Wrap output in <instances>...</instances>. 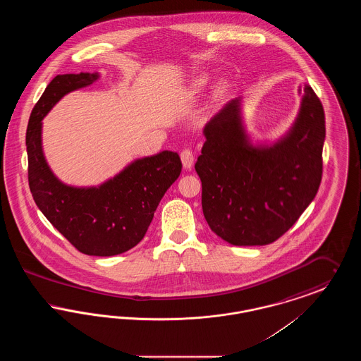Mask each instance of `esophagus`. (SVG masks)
Listing matches in <instances>:
<instances>
[{
	"mask_svg": "<svg viewBox=\"0 0 361 361\" xmlns=\"http://www.w3.org/2000/svg\"><path fill=\"white\" fill-rule=\"evenodd\" d=\"M180 157H181V161H183V166H184L185 169H190L192 165H193V159H195L193 152H192L189 147H185V149L181 150Z\"/></svg>",
	"mask_w": 361,
	"mask_h": 361,
	"instance_id": "obj_1",
	"label": "esophagus"
}]
</instances>
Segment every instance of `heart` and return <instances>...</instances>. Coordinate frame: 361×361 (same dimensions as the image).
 <instances>
[{
    "label": "heart",
    "mask_w": 361,
    "mask_h": 361,
    "mask_svg": "<svg viewBox=\"0 0 361 361\" xmlns=\"http://www.w3.org/2000/svg\"><path fill=\"white\" fill-rule=\"evenodd\" d=\"M206 80L204 78H200V80H197V82H196V87H202V86L206 85Z\"/></svg>",
    "instance_id": "1"
}]
</instances>
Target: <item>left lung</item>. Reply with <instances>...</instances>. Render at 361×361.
I'll use <instances>...</instances> for the list:
<instances>
[{"label": "left lung", "instance_id": "1", "mask_svg": "<svg viewBox=\"0 0 361 361\" xmlns=\"http://www.w3.org/2000/svg\"><path fill=\"white\" fill-rule=\"evenodd\" d=\"M290 135L272 147H252L243 133L240 100L207 123L195 169L202 180L207 224L237 246L268 245L286 234L315 197L322 180L325 111L305 86Z\"/></svg>", "mask_w": 361, "mask_h": 361}]
</instances>
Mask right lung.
I'll use <instances>...</instances> for the list:
<instances>
[{"label": "right lung", "instance_id": "1", "mask_svg": "<svg viewBox=\"0 0 361 361\" xmlns=\"http://www.w3.org/2000/svg\"><path fill=\"white\" fill-rule=\"evenodd\" d=\"M97 74H58L35 104L27 127L28 184L50 224L81 253L108 257L137 245L165 192L180 176V155L165 150L137 159L99 188H73L52 174L42 152V119L71 90L90 85Z\"/></svg>", "mask_w": 361, "mask_h": 361}]
</instances>
